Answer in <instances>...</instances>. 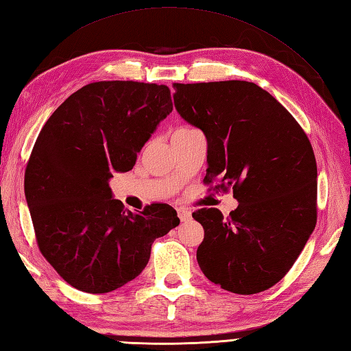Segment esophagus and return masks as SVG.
Here are the masks:
<instances>
[{"label": "esophagus", "mask_w": 351, "mask_h": 351, "mask_svg": "<svg viewBox=\"0 0 351 351\" xmlns=\"http://www.w3.org/2000/svg\"><path fill=\"white\" fill-rule=\"evenodd\" d=\"M178 217L181 219V221H187V220H190V217H191V213L189 211V210H185V208H178Z\"/></svg>", "instance_id": "esophagus-1"}]
</instances>
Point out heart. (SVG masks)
Masks as SVG:
<instances>
[{"label":"heart","instance_id":"b5f03b06","mask_svg":"<svg viewBox=\"0 0 351 351\" xmlns=\"http://www.w3.org/2000/svg\"><path fill=\"white\" fill-rule=\"evenodd\" d=\"M189 131H191V130H189V128H180V130H176L173 132V136H178V134H185V132H189Z\"/></svg>","mask_w":351,"mask_h":351}]
</instances>
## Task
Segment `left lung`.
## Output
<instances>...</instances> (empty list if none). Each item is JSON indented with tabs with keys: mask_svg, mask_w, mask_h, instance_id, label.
Returning <instances> with one entry per match:
<instances>
[{
	"mask_svg": "<svg viewBox=\"0 0 351 351\" xmlns=\"http://www.w3.org/2000/svg\"><path fill=\"white\" fill-rule=\"evenodd\" d=\"M175 108L206 137L205 182L234 190L228 219L202 208L197 264L235 294L271 288L299 258L317 223V162L295 119L249 81L173 84Z\"/></svg>",
	"mask_w": 351,
	"mask_h": 351,
	"instance_id": "8db88e82",
	"label": "left lung"
}]
</instances>
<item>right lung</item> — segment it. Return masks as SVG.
Returning a JSON list of instances; mask_svg holds the SVG:
<instances>
[{
    "instance_id": "right-lung-1",
    "label": "right lung",
    "mask_w": 351,
    "mask_h": 351,
    "mask_svg": "<svg viewBox=\"0 0 351 351\" xmlns=\"http://www.w3.org/2000/svg\"><path fill=\"white\" fill-rule=\"evenodd\" d=\"M173 110L167 86L99 81L72 93L43 125L25 170L42 255L80 291L104 294L143 271L155 238L180 225L166 204L125 210L108 181L128 171Z\"/></svg>"
}]
</instances>
